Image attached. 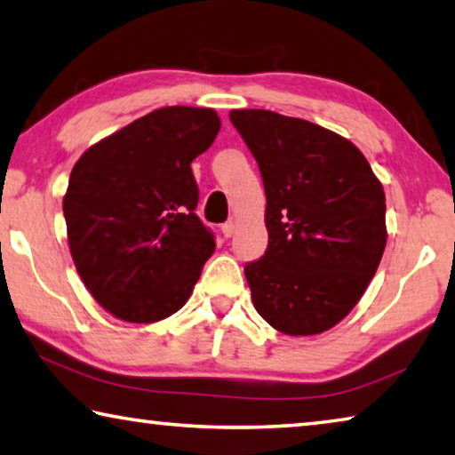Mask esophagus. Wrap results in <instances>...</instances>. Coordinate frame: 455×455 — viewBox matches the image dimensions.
I'll return each mask as SVG.
<instances>
[{
  "mask_svg": "<svg viewBox=\"0 0 455 455\" xmlns=\"http://www.w3.org/2000/svg\"><path fill=\"white\" fill-rule=\"evenodd\" d=\"M220 230H222V235H225V238H230V236L235 235V222L233 220L225 222V225L220 227Z\"/></svg>",
  "mask_w": 455,
  "mask_h": 455,
  "instance_id": "1",
  "label": "esophagus"
}]
</instances>
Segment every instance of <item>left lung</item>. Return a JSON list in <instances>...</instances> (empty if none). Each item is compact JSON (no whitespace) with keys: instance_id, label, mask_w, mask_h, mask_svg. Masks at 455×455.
<instances>
[{"instance_id":"obj_1","label":"left lung","mask_w":455,"mask_h":455,"mask_svg":"<svg viewBox=\"0 0 455 455\" xmlns=\"http://www.w3.org/2000/svg\"><path fill=\"white\" fill-rule=\"evenodd\" d=\"M263 176L268 246L244 267L251 297L284 335L335 327L363 297L387 228L385 192L355 144L271 110H230Z\"/></svg>"}]
</instances>
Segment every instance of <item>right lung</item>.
I'll use <instances>...</instances> for the list:
<instances>
[{"mask_svg":"<svg viewBox=\"0 0 455 455\" xmlns=\"http://www.w3.org/2000/svg\"><path fill=\"white\" fill-rule=\"evenodd\" d=\"M220 130L212 108L166 106L82 154L64 196L68 244L100 307L128 323L188 301L214 236L195 209L190 163Z\"/></svg>","mask_w":455,"mask_h":455,"instance_id":"obj_1","label":"right lung"}]
</instances>
